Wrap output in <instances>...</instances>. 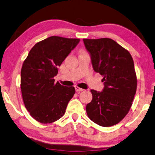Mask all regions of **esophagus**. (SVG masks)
<instances>
[{
	"mask_svg": "<svg viewBox=\"0 0 155 155\" xmlns=\"http://www.w3.org/2000/svg\"><path fill=\"white\" fill-rule=\"evenodd\" d=\"M75 91L77 93H80V92H82L84 91V89L82 88H80L78 87V86H75Z\"/></svg>",
	"mask_w": 155,
	"mask_h": 155,
	"instance_id": "obj_1",
	"label": "esophagus"
}]
</instances>
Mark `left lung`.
<instances>
[{"instance_id": "obj_1", "label": "left lung", "mask_w": 155, "mask_h": 155, "mask_svg": "<svg viewBox=\"0 0 155 155\" xmlns=\"http://www.w3.org/2000/svg\"><path fill=\"white\" fill-rule=\"evenodd\" d=\"M95 72L103 75L104 88L91 90L93 99L86 105L88 118L102 127L118 124L128 114L136 93L134 60L126 49L109 38L84 39Z\"/></svg>"}]
</instances>
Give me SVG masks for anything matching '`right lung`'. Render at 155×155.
Instances as JSON below:
<instances>
[{
	"label": "right lung",
	"instance_id": "add662e5",
	"mask_svg": "<svg viewBox=\"0 0 155 155\" xmlns=\"http://www.w3.org/2000/svg\"><path fill=\"white\" fill-rule=\"evenodd\" d=\"M80 39L52 36L37 43L30 50L21 70V91L24 105L41 123H51L65 113L75 93L73 86L55 83L58 67L80 42Z\"/></svg>",
	"mask_w": 155,
	"mask_h": 155
}]
</instances>
